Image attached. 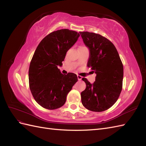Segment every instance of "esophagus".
I'll return each instance as SVG.
<instances>
[{"mask_svg": "<svg viewBox=\"0 0 146 146\" xmlns=\"http://www.w3.org/2000/svg\"><path fill=\"white\" fill-rule=\"evenodd\" d=\"M77 78H78V80H81L82 77L80 76H77Z\"/></svg>", "mask_w": 146, "mask_h": 146, "instance_id": "34e87169", "label": "esophagus"}]
</instances>
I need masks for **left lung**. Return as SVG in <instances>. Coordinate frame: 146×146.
Here are the masks:
<instances>
[{"instance_id":"obj_1","label":"left lung","mask_w":146,"mask_h":146,"mask_svg":"<svg viewBox=\"0 0 146 146\" xmlns=\"http://www.w3.org/2000/svg\"><path fill=\"white\" fill-rule=\"evenodd\" d=\"M90 55L88 66L96 74V81L91 84L86 78V89L81 92L82 103L92 111L101 112L116 103L122 89L123 68L115 46L99 34L80 32Z\"/></svg>"}]
</instances>
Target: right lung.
Here are the masks:
<instances>
[{
  "label": "right lung",
  "instance_id": "1",
  "mask_svg": "<svg viewBox=\"0 0 146 146\" xmlns=\"http://www.w3.org/2000/svg\"><path fill=\"white\" fill-rule=\"evenodd\" d=\"M80 34L69 29L51 32L39 42L30 61L29 87L34 99L48 110L59 108L77 80L75 74L63 75L61 66L66 52L76 42Z\"/></svg>",
  "mask_w": 146,
  "mask_h": 146
}]
</instances>
